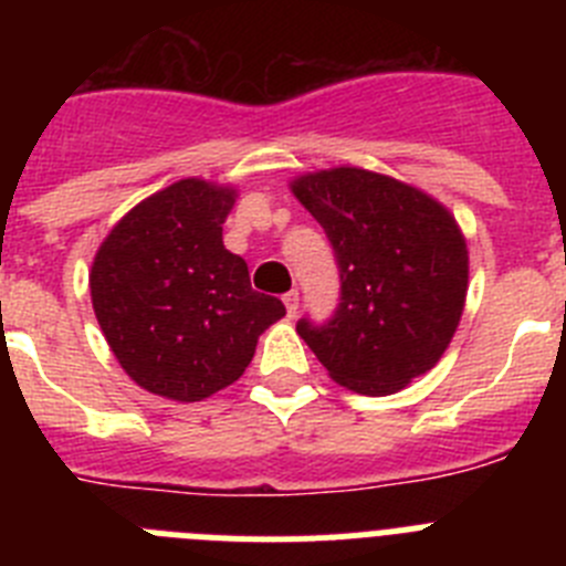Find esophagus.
Instances as JSON below:
<instances>
[{"label": "esophagus", "instance_id": "34e87169", "mask_svg": "<svg viewBox=\"0 0 566 566\" xmlns=\"http://www.w3.org/2000/svg\"><path fill=\"white\" fill-rule=\"evenodd\" d=\"M283 303H286V314H289V317H294V314H297V308H300V294L297 292L283 294Z\"/></svg>", "mask_w": 566, "mask_h": 566}]
</instances>
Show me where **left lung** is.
I'll use <instances>...</instances> for the list:
<instances>
[{"instance_id": "8db88e82", "label": "left lung", "mask_w": 566, "mask_h": 566, "mask_svg": "<svg viewBox=\"0 0 566 566\" xmlns=\"http://www.w3.org/2000/svg\"><path fill=\"white\" fill-rule=\"evenodd\" d=\"M292 192L337 258L332 319L297 323L334 382L385 397L431 371L468 294V243L453 214L422 189L359 167L300 175Z\"/></svg>"}]
</instances>
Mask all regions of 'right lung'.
I'll return each mask as SVG.
<instances>
[{"mask_svg":"<svg viewBox=\"0 0 566 566\" xmlns=\"http://www.w3.org/2000/svg\"><path fill=\"white\" fill-rule=\"evenodd\" d=\"M232 187L184 178L129 209L98 247L90 297L115 359L149 394L198 402L232 385L286 306L223 247Z\"/></svg>","mask_w":566,"mask_h":566,"instance_id":"add662e5","label":"right lung"}]
</instances>
